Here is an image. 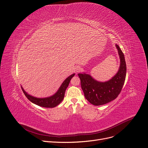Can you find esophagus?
Masks as SVG:
<instances>
[{"label":"esophagus","instance_id":"34e87169","mask_svg":"<svg viewBox=\"0 0 148 148\" xmlns=\"http://www.w3.org/2000/svg\"><path fill=\"white\" fill-rule=\"evenodd\" d=\"M74 70H75V71L76 73H79V72L81 71V68L79 66H76V67H75Z\"/></svg>","mask_w":148,"mask_h":148}]
</instances>
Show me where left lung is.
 Segmentation results:
<instances>
[{"instance_id":"1","label":"left lung","mask_w":148,"mask_h":148,"mask_svg":"<svg viewBox=\"0 0 148 148\" xmlns=\"http://www.w3.org/2000/svg\"><path fill=\"white\" fill-rule=\"evenodd\" d=\"M115 46L119 56L120 66L118 72L110 79L100 82L89 74L78 73L85 97L93 105H103L115 100L123 88L126 76V63L122 51L117 44Z\"/></svg>"}]
</instances>
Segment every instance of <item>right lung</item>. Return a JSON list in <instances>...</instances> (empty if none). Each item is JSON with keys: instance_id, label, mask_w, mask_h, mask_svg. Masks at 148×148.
I'll return each mask as SVG.
<instances>
[{"instance_id": "obj_1", "label": "right lung", "mask_w": 148, "mask_h": 148, "mask_svg": "<svg viewBox=\"0 0 148 148\" xmlns=\"http://www.w3.org/2000/svg\"><path fill=\"white\" fill-rule=\"evenodd\" d=\"M75 73H73L69 76V77H67L63 81L62 84L61 85L58 91L54 94L48 97L38 98L36 97H33L32 95L29 94L27 92H25V90L22 87V86H21L22 90L26 96V97H27L33 103L43 108H54L57 105H58L63 100L64 97V94H65L66 90L67 88L69 83H70L71 79L75 76Z\"/></svg>"}]
</instances>
